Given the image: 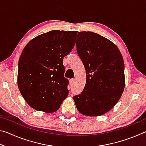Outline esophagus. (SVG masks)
<instances>
[{
	"label": "esophagus",
	"mask_w": 146,
	"mask_h": 146,
	"mask_svg": "<svg viewBox=\"0 0 146 146\" xmlns=\"http://www.w3.org/2000/svg\"><path fill=\"white\" fill-rule=\"evenodd\" d=\"M74 82H75V79H70V83L71 85L73 84Z\"/></svg>",
	"instance_id": "1"
}]
</instances>
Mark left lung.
I'll list each match as a JSON object with an SVG mask.
<instances>
[{"label": "left lung", "mask_w": 146, "mask_h": 146, "mask_svg": "<svg viewBox=\"0 0 146 146\" xmlns=\"http://www.w3.org/2000/svg\"><path fill=\"white\" fill-rule=\"evenodd\" d=\"M76 44L86 72L84 90L73 97L76 109L89 117L102 115L114 107L123 92L122 55L114 43L94 32H78Z\"/></svg>", "instance_id": "8db88e82"}]
</instances>
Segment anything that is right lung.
I'll return each instance as SVG.
<instances>
[{
  "instance_id": "obj_1",
  "label": "right lung",
  "mask_w": 146,
  "mask_h": 146,
  "mask_svg": "<svg viewBox=\"0 0 146 146\" xmlns=\"http://www.w3.org/2000/svg\"><path fill=\"white\" fill-rule=\"evenodd\" d=\"M77 31L53 30L32 39L19 60L17 84L28 104L53 113L68 97L69 81L64 77L63 58L72 50Z\"/></svg>"
}]
</instances>
